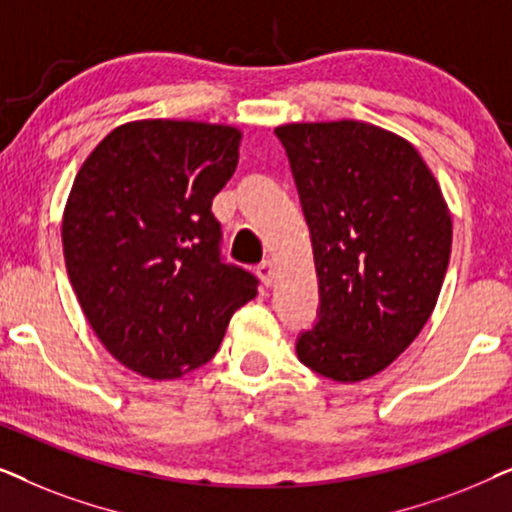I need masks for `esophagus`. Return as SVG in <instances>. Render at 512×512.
<instances>
[{
    "label": "esophagus",
    "instance_id": "1",
    "mask_svg": "<svg viewBox=\"0 0 512 512\" xmlns=\"http://www.w3.org/2000/svg\"><path fill=\"white\" fill-rule=\"evenodd\" d=\"M256 275L261 277V282H263L265 286H272V282H275V263H272V261H263V263L256 268Z\"/></svg>",
    "mask_w": 512,
    "mask_h": 512
}]
</instances>
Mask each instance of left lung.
I'll return each instance as SVG.
<instances>
[{"mask_svg":"<svg viewBox=\"0 0 512 512\" xmlns=\"http://www.w3.org/2000/svg\"><path fill=\"white\" fill-rule=\"evenodd\" d=\"M312 237L317 321L298 359L335 382L380 373L410 347L443 286L452 219L412 144L359 121L275 130Z\"/></svg>","mask_w":512,"mask_h":512,"instance_id":"1","label":"left lung"}]
</instances>
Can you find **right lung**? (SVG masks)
I'll return each instance as SVG.
<instances>
[{"label":"right lung","mask_w":512,"mask_h":512,"mask_svg":"<svg viewBox=\"0 0 512 512\" xmlns=\"http://www.w3.org/2000/svg\"><path fill=\"white\" fill-rule=\"evenodd\" d=\"M240 160V130L137 121L86 158L62 219L69 282L123 366L172 380L207 363L258 279L221 254L214 195Z\"/></svg>","instance_id":"add662e5"}]
</instances>
